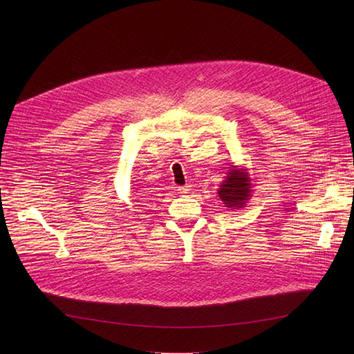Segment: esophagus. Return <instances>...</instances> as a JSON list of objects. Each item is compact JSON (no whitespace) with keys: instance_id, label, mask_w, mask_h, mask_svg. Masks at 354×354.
<instances>
[{"instance_id":"obj_1","label":"esophagus","mask_w":354,"mask_h":354,"mask_svg":"<svg viewBox=\"0 0 354 354\" xmlns=\"http://www.w3.org/2000/svg\"><path fill=\"white\" fill-rule=\"evenodd\" d=\"M189 191H191L189 185H187V187H182V188H180V192H182V194H189Z\"/></svg>"}]
</instances>
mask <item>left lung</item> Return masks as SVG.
<instances>
[{"instance_id":"1","label":"left lung","mask_w":354,"mask_h":354,"mask_svg":"<svg viewBox=\"0 0 354 354\" xmlns=\"http://www.w3.org/2000/svg\"><path fill=\"white\" fill-rule=\"evenodd\" d=\"M231 169L218 188V196L231 209L244 208L252 195V183L245 167L231 165Z\"/></svg>"}]
</instances>
